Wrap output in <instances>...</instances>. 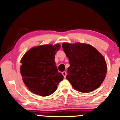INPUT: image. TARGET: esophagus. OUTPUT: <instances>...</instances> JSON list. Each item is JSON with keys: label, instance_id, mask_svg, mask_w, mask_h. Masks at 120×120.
Returning <instances> with one entry per match:
<instances>
[{"label": "esophagus", "instance_id": "34e87169", "mask_svg": "<svg viewBox=\"0 0 120 120\" xmlns=\"http://www.w3.org/2000/svg\"><path fill=\"white\" fill-rule=\"evenodd\" d=\"M62 75H64V78H66V76H67V71H63L62 73Z\"/></svg>", "mask_w": 120, "mask_h": 120}]
</instances>
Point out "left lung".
<instances>
[{
    "label": "left lung",
    "instance_id": "8db88e82",
    "mask_svg": "<svg viewBox=\"0 0 120 120\" xmlns=\"http://www.w3.org/2000/svg\"><path fill=\"white\" fill-rule=\"evenodd\" d=\"M62 49L69 61L66 79L75 90L89 93L103 82L107 64L102 55L87 44L64 43Z\"/></svg>",
    "mask_w": 120,
    "mask_h": 120
}]
</instances>
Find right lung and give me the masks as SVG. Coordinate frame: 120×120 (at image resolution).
<instances>
[{
	"mask_svg": "<svg viewBox=\"0 0 120 120\" xmlns=\"http://www.w3.org/2000/svg\"><path fill=\"white\" fill-rule=\"evenodd\" d=\"M60 45H43L34 47L26 52L21 60L20 73L23 81L34 94L42 97L54 93L63 80L54 61Z\"/></svg>",
	"mask_w": 120,
	"mask_h": 120,
	"instance_id": "obj_1",
	"label": "right lung"
}]
</instances>
